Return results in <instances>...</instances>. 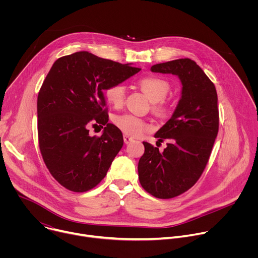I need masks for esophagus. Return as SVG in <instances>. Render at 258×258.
I'll return each mask as SVG.
<instances>
[{
	"label": "esophagus",
	"instance_id": "esophagus-1",
	"mask_svg": "<svg viewBox=\"0 0 258 258\" xmlns=\"http://www.w3.org/2000/svg\"><path fill=\"white\" fill-rule=\"evenodd\" d=\"M123 141H124V143H125V144H130L131 142H133V141H134V139H133V138H131V137H128L127 135H124V136H123Z\"/></svg>",
	"mask_w": 258,
	"mask_h": 258
}]
</instances>
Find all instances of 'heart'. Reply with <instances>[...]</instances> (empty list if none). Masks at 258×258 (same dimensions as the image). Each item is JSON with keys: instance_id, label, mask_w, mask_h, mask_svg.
Segmentation results:
<instances>
[{"instance_id": "1", "label": "heart", "mask_w": 258, "mask_h": 258, "mask_svg": "<svg viewBox=\"0 0 258 258\" xmlns=\"http://www.w3.org/2000/svg\"><path fill=\"white\" fill-rule=\"evenodd\" d=\"M141 90L152 102L155 103L154 109L158 113H164L168 109L165 98L170 91V84L167 80L157 76L143 77L138 82ZM105 99L113 106H121L125 97V87L120 83L111 84L105 90ZM114 123L127 136H138L149 127L142 118L133 114H121L114 117Z\"/></svg>"}]
</instances>
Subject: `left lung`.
<instances>
[{
  "label": "left lung",
  "mask_w": 258,
  "mask_h": 258,
  "mask_svg": "<svg viewBox=\"0 0 258 258\" xmlns=\"http://www.w3.org/2000/svg\"><path fill=\"white\" fill-rule=\"evenodd\" d=\"M152 72L171 73L181 82V97L171 118L155 134L167 147L143 142L145 152L139 160L141 186L160 199L176 197L192 188L201 176L218 133L217 94L213 83L189 58L159 63Z\"/></svg>",
  "instance_id": "1"
}]
</instances>
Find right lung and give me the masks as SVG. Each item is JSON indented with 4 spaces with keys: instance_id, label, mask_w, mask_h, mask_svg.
Listing matches in <instances>:
<instances>
[{
    "instance_id": "add662e5",
    "label": "right lung",
    "mask_w": 258,
    "mask_h": 258,
    "mask_svg": "<svg viewBox=\"0 0 258 258\" xmlns=\"http://www.w3.org/2000/svg\"><path fill=\"white\" fill-rule=\"evenodd\" d=\"M141 68L82 51L55 61L38 96L39 146L44 162L61 186L87 192L105 177L121 149L120 130L108 123L103 91ZM106 125L101 137L90 125Z\"/></svg>"
}]
</instances>
